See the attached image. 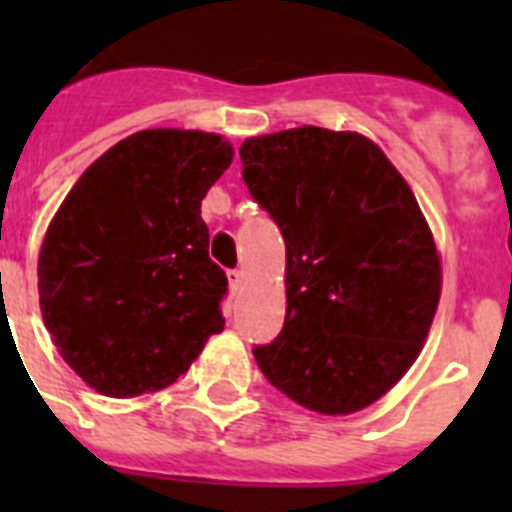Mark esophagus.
<instances>
[{"label": "esophagus", "instance_id": "obj_1", "mask_svg": "<svg viewBox=\"0 0 512 512\" xmlns=\"http://www.w3.org/2000/svg\"><path fill=\"white\" fill-rule=\"evenodd\" d=\"M228 282H230V287L233 289H238L243 284V269H230L228 271Z\"/></svg>", "mask_w": 512, "mask_h": 512}]
</instances>
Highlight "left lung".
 <instances>
[{"label":"left lung","mask_w":512,"mask_h":512,"mask_svg":"<svg viewBox=\"0 0 512 512\" xmlns=\"http://www.w3.org/2000/svg\"><path fill=\"white\" fill-rule=\"evenodd\" d=\"M241 161L287 246V315L256 364L302 408L356 413L408 372L436 315L441 264L413 189L369 138L312 125L248 138Z\"/></svg>","instance_id":"obj_1"}]
</instances>
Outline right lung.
Wrapping results in <instances>:
<instances>
[{
    "label": "right lung",
    "mask_w": 512,
    "mask_h": 512,
    "mask_svg": "<svg viewBox=\"0 0 512 512\" xmlns=\"http://www.w3.org/2000/svg\"><path fill=\"white\" fill-rule=\"evenodd\" d=\"M233 161L220 135L140 130L58 207L38 259L40 310L63 361L107 397L164 390L225 325L202 197Z\"/></svg>",
    "instance_id": "right-lung-1"
}]
</instances>
